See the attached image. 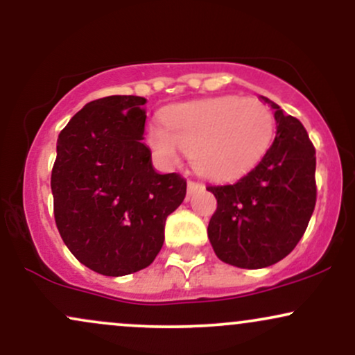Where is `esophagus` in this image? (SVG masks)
<instances>
[{"instance_id": "34e87169", "label": "esophagus", "mask_w": 355, "mask_h": 355, "mask_svg": "<svg viewBox=\"0 0 355 355\" xmlns=\"http://www.w3.org/2000/svg\"><path fill=\"white\" fill-rule=\"evenodd\" d=\"M189 195H191V193H195V191L197 190H202L203 189V185L200 182H193V180H189Z\"/></svg>"}]
</instances>
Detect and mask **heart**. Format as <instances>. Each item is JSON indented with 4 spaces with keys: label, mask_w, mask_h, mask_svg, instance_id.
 <instances>
[{
    "label": "heart",
    "mask_w": 355,
    "mask_h": 355,
    "mask_svg": "<svg viewBox=\"0 0 355 355\" xmlns=\"http://www.w3.org/2000/svg\"><path fill=\"white\" fill-rule=\"evenodd\" d=\"M164 125H150L146 140L162 162L175 165L183 150L195 170L214 180L250 172L275 137V116L257 98L220 96L168 107Z\"/></svg>",
    "instance_id": "1"
}]
</instances>
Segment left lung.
I'll return each instance as SVG.
<instances>
[{
    "label": "left lung",
    "mask_w": 355,
    "mask_h": 355,
    "mask_svg": "<svg viewBox=\"0 0 355 355\" xmlns=\"http://www.w3.org/2000/svg\"><path fill=\"white\" fill-rule=\"evenodd\" d=\"M275 110L277 133L260 164L229 185L207 187L217 198L210 243L222 262L263 268L282 260L302 239L317 200L315 148L299 120Z\"/></svg>",
    "instance_id": "8db88e82"
}]
</instances>
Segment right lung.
<instances>
[{
  "label": "right lung",
  "mask_w": 355,
  "mask_h": 355,
  "mask_svg": "<svg viewBox=\"0 0 355 355\" xmlns=\"http://www.w3.org/2000/svg\"><path fill=\"white\" fill-rule=\"evenodd\" d=\"M146 100L113 95L85 105L60 132L51 170L53 211L64 245L83 266L120 277L153 262L165 220L187 193L160 175L144 141Z\"/></svg>",
  "instance_id": "right-lung-1"
}]
</instances>
